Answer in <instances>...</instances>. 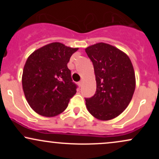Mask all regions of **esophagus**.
<instances>
[{
	"instance_id": "obj_1",
	"label": "esophagus",
	"mask_w": 159,
	"mask_h": 159,
	"mask_svg": "<svg viewBox=\"0 0 159 159\" xmlns=\"http://www.w3.org/2000/svg\"><path fill=\"white\" fill-rule=\"evenodd\" d=\"M83 83H84V79H82L81 81H79V83H78V84H79L80 86H82V84H83Z\"/></svg>"
}]
</instances>
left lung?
<instances>
[{"mask_svg":"<svg viewBox=\"0 0 159 159\" xmlns=\"http://www.w3.org/2000/svg\"><path fill=\"white\" fill-rule=\"evenodd\" d=\"M94 67L96 90L85 98L89 112L100 120H109L123 112L135 89V75L127 54L109 44L96 43L85 49Z\"/></svg>","mask_w":159,"mask_h":159,"instance_id":"left-lung-1","label":"left lung"}]
</instances>
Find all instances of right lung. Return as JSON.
<instances>
[{
  "label": "right lung",
  "instance_id": "1",
  "mask_svg": "<svg viewBox=\"0 0 159 159\" xmlns=\"http://www.w3.org/2000/svg\"><path fill=\"white\" fill-rule=\"evenodd\" d=\"M78 49L52 43L28 57L22 87L29 105L37 114L48 117L60 114L76 93L78 86L72 82L67 63Z\"/></svg>",
  "mask_w": 159,
  "mask_h": 159
}]
</instances>
